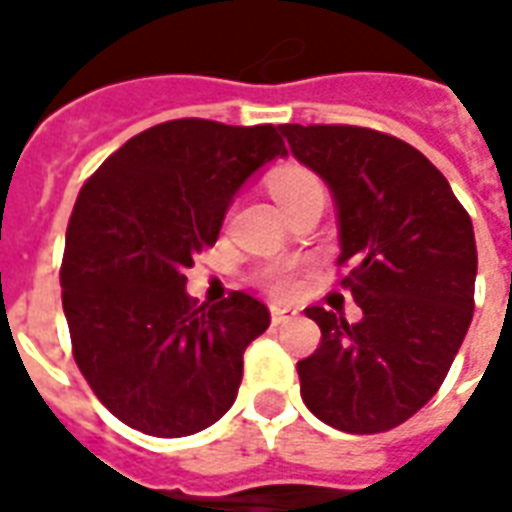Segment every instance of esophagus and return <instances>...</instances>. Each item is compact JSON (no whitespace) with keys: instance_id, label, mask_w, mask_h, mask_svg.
Listing matches in <instances>:
<instances>
[{"instance_id":"esophagus-1","label":"esophagus","mask_w":512,"mask_h":512,"mask_svg":"<svg viewBox=\"0 0 512 512\" xmlns=\"http://www.w3.org/2000/svg\"><path fill=\"white\" fill-rule=\"evenodd\" d=\"M296 315H299V312L293 310V307H279V304H274V307H271V321L277 323V326L293 321Z\"/></svg>"}]
</instances>
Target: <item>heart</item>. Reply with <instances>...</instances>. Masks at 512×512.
Wrapping results in <instances>:
<instances>
[{"label":"heart","instance_id":"obj_1","mask_svg":"<svg viewBox=\"0 0 512 512\" xmlns=\"http://www.w3.org/2000/svg\"><path fill=\"white\" fill-rule=\"evenodd\" d=\"M271 194H274V200L285 208L290 202L301 200V197H307V194H323L321 180L315 178L312 172L301 167H282L277 169L274 175H271ZM268 290H274V293H290V290L296 288V279L290 271H268L266 277H263Z\"/></svg>","mask_w":512,"mask_h":512}]
</instances>
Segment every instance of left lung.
I'll use <instances>...</instances> for the list:
<instances>
[{"mask_svg": "<svg viewBox=\"0 0 512 512\" xmlns=\"http://www.w3.org/2000/svg\"><path fill=\"white\" fill-rule=\"evenodd\" d=\"M290 153L337 205L340 282L362 321L307 307L321 345L299 370L312 414L345 433H381L439 392L474 312L477 246L469 213L428 158L359 126H279Z\"/></svg>", "mask_w": 512, "mask_h": 512, "instance_id": "left-lung-1", "label": "left lung"}]
</instances>
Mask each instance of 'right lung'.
Segmentation results:
<instances>
[{
    "label": "right lung",
    "instance_id": "add662e5",
    "mask_svg": "<svg viewBox=\"0 0 512 512\" xmlns=\"http://www.w3.org/2000/svg\"><path fill=\"white\" fill-rule=\"evenodd\" d=\"M288 156L274 126L169 120L128 139L73 205L60 285L73 359L128 428L178 439L235 403L244 351L266 332L263 301L186 293V268L216 244L257 169Z\"/></svg>",
    "mask_w": 512,
    "mask_h": 512
}]
</instances>
